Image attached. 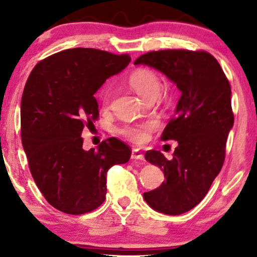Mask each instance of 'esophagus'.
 Returning a JSON list of instances; mask_svg holds the SVG:
<instances>
[{"instance_id":"1","label":"esophagus","mask_w":257,"mask_h":257,"mask_svg":"<svg viewBox=\"0 0 257 257\" xmlns=\"http://www.w3.org/2000/svg\"><path fill=\"white\" fill-rule=\"evenodd\" d=\"M131 158L133 160H144L145 159V157H144V154L140 152L139 150L137 149H133L132 150V153H131Z\"/></svg>"}]
</instances>
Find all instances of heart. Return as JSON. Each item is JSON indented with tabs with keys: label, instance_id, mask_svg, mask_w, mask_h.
Masks as SVG:
<instances>
[{
	"label": "heart",
	"instance_id": "obj_1",
	"mask_svg": "<svg viewBox=\"0 0 257 257\" xmlns=\"http://www.w3.org/2000/svg\"><path fill=\"white\" fill-rule=\"evenodd\" d=\"M130 86L133 91H136L144 100L153 101L159 96L161 89V82L159 76L150 69H139L133 72L128 79ZM112 97V89L107 87L103 92V104L107 106L110 104ZM154 128V124L152 121L146 122V124L140 126L126 125L120 130V133L126 138L135 143H144L149 138L150 131Z\"/></svg>",
	"mask_w": 257,
	"mask_h": 257
}]
</instances>
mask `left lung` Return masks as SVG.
Instances as JSON below:
<instances>
[{
	"mask_svg": "<svg viewBox=\"0 0 257 257\" xmlns=\"http://www.w3.org/2000/svg\"><path fill=\"white\" fill-rule=\"evenodd\" d=\"M163 72L181 97L161 139L177 140L173 159L147 151L145 159L164 171L166 181L144 199L167 215L188 212L205 198L222 168L226 143L234 125L231 90L219 62L206 51L159 50L136 59Z\"/></svg>",
	"mask_w": 257,
	"mask_h": 257,
	"instance_id": "left-lung-1",
	"label": "left lung"
}]
</instances>
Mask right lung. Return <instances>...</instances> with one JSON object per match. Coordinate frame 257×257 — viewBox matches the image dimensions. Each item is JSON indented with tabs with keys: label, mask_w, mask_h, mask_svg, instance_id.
I'll use <instances>...</instances> for the list:
<instances>
[{
	"label": "right lung",
	"mask_w": 257,
	"mask_h": 257,
	"mask_svg": "<svg viewBox=\"0 0 257 257\" xmlns=\"http://www.w3.org/2000/svg\"><path fill=\"white\" fill-rule=\"evenodd\" d=\"M131 57L98 49L63 50L31 71L21 100V136L29 168L47 201L63 213L92 212L106 196V173L127 163L131 150L117 138L83 150L84 126L97 120L94 93Z\"/></svg>",
	"instance_id": "1"
}]
</instances>
